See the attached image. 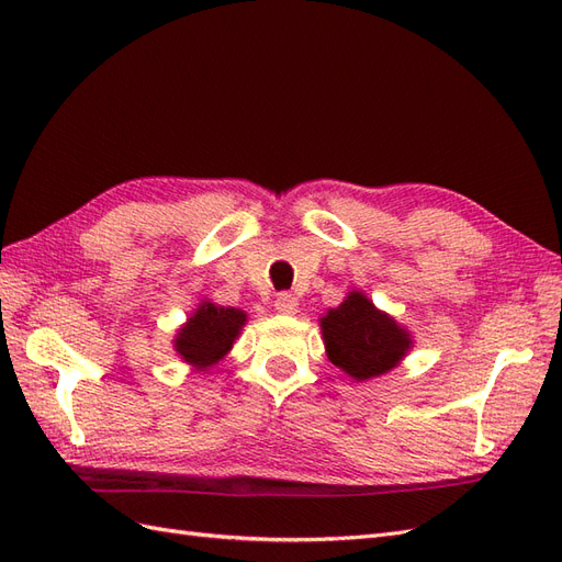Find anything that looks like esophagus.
Wrapping results in <instances>:
<instances>
[{"instance_id": "obj_1", "label": "esophagus", "mask_w": 562, "mask_h": 562, "mask_svg": "<svg viewBox=\"0 0 562 562\" xmlns=\"http://www.w3.org/2000/svg\"><path fill=\"white\" fill-rule=\"evenodd\" d=\"M274 307L281 314H295L297 312V297L291 293H279L274 300Z\"/></svg>"}]
</instances>
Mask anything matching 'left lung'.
I'll return each instance as SVG.
<instances>
[{
    "mask_svg": "<svg viewBox=\"0 0 562 562\" xmlns=\"http://www.w3.org/2000/svg\"><path fill=\"white\" fill-rule=\"evenodd\" d=\"M328 359L356 380L384 375L411 349V337L366 295L351 293L321 318Z\"/></svg>",
    "mask_w": 562,
    "mask_h": 562,
    "instance_id": "left-lung-1",
    "label": "left lung"
}]
</instances>
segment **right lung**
<instances>
[{"label":"right lung","instance_id":"right-lung-1","mask_svg":"<svg viewBox=\"0 0 562 562\" xmlns=\"http://www.w3.org/2000/svg\"><path fill=\"white\" fill-rule=\"evenodd\" d=\"M246 323V314L234 307H215L213 302H203L196 314L180 328L176 339V351L187 363L209 368L217 363L232 349V342Z\"/></svg>","mask_w":562,"mask_h":562}]
</instances>
